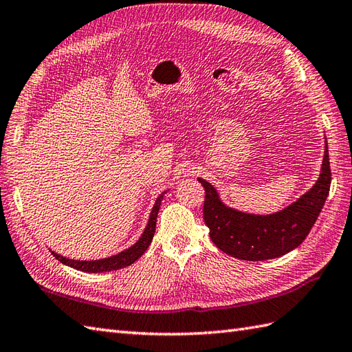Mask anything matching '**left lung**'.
Listing matches in <instances>:
<instances>
[{
    "instance_id": "1",
    "label": "left lung",
    "mask_w": 352,
    "mask_h": 352,
    "mask_svg": "<svg viewBox=\"0 0 352 352\" xmlns=\"http://www.w3.org/2000/svg\"><path fill=\"white\" fill-rule=\"evenodd\" d=\"M199 183L206 189L204 222L210 230L211 241L220 250L243 261L279 258L305 241L321 213L331 184L329 146L325 141L321 175L315 186L280 213H240L223 206L214 187L206 179L199 178Z\"/></svg>"
}]
</instances>
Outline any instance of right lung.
I'll return each instance as SVG.
<instances>
[{
  "label": "right lung",
  "mask_w": 352,
  "mask_h": 352,
  "mask_svg": "<svg viewBox=\"0 0 352 352\" xmlns=\"http://www.w3.org/2000/svg\"><path fill=\"white\" fill-rule=\"evenodd\" d=\"M163 192L159 198L156 199V204L151 210V216L148 220V225H146L145 231L142 234L141 239L138 240L136 244H133L132 248H129L127 250L118 253L116 256L106 258V259H99V261H75V259H67L61 255H56L55 252H52V255L60 261V263L73 267L76 270H80V272L85 273H103V272H113V270H120L129 267L130 264H133L136 259L141 258L144 255V252L148 249V246L151 244V240L154 236V232H156V220H157V214H159V208H160V202L163 199Z\"/></svg>",
  "instance_id": "1"
}]
</instances>
